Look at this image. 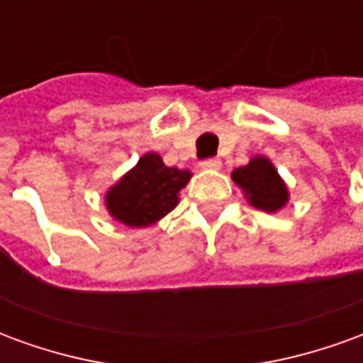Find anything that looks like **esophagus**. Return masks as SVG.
Instances as JSON below:
<instances>
[{
  "label": "esophagus",
  "mask_w": 363,
  "mask_h": 363,
  "mask_svg": "<svg viewBox=\"0 0 363 363\" xmlns=\"http://www.w3.org/2000/svg\"><path fill=\"white\" fill-rule=\"evenodd\" d=\"M200 167H202V169H206V171H218V169H221V161L216 157L206 159V161H202V163H200Z\"/></svg>",
  "instance_id": "esophagus-1"
}]
</instances>
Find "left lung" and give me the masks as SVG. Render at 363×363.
I'll return each instance as SVG.
<instances>
[{"mask_svg": "<svg viewBox=\"0 0 363 363\" xmlns=\"http://www.w3.org/2000/svg\"><path fill=\"white\" fill-rule=\"evenodd\" d=\"M231 179L241 189L247 202L257 210L268 213L280 212L289 202L286 182L272 161L264 155H255L245 167L233 169Z\"/></svg>", "mask_w": 363, "mask_h": 363, "instance_id": "1", "label": "left lung"}]
</instances>
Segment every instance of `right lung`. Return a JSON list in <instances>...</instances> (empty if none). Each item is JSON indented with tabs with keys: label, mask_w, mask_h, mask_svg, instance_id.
<instances>
[{
	"label": "right lung",
	"mask_w": 363,
	"mask_h": 363,
	"mask_svg": "<svg viewBox=\"0 0 363 363\" xmlns=\"http://www.w3.org/2000/svg\"><path fill=\"white\" fill-rule=\"evenodd\" d=\"M189 169L167 167L155 151L143 153L126 174L104 194L112 220L126 228H150L179 204V192L189 184Z\"/></svg>",
	"instance_id": "right-lung-1"
}]
</instances>
